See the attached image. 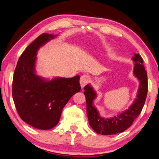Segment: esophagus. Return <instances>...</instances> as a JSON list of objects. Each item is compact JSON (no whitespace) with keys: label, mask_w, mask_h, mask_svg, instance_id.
<instances>
[{"label":"esophagus","mask_w":159,"mask_h":159,"mask_svg":"<svg viewBox=\"0 0 159 159\" xmlns=\"http://www.w3.org/2000/svg\"><path fill=\"white\" fill-rule=\"evenodd\" d=\"M89 80H90V77L86 75H82L80 77V85L82 86V88H84L86 84H88V82H89Z\"/></svg>","instance_id":"1"}]
</instances>
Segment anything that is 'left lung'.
I'll list each match as a JSON object with an SVG mask.
<instances>
[{"label": "left lung", "mask_w": 159, "mask_h": 159, "mask_svg": "<svg viewBox=\"0 0 159 159\" xmlns=\"http://www.w3.org/2000/svg\"><path fill=\"white\" fill-rule=\"evenodd\" d=\"M135 62L133 74L139 80V88L137 98L128 109L113 118L101 117L97 109L93 105V101L97 93L90 85L84 87V94L86 99V111L89 125L95 132L103 135H109L124 132L132 125L134 120L142 111L148 93V77L146 70L143 65V59L139 54L133 57Z\"/></svg>", "instance_id": "8db88e82"}]
</instances>
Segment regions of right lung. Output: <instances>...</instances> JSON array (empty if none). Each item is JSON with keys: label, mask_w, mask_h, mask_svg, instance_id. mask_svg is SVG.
Masks as SVG:
<instances>
[{"label": "right lung", "mask_w": 159, "mask_h": 159, "mask_svg": "<svg viewBox=\"0 0 159 159\" xmlns=\"http://www.w3.org/2000/svg\"><path fill=\"white\" fill-rule=\"evenodd\" d=\"M56 37L39 35L20 56L13 74L12 96L17 114L27 124L42 130L58 124L62 109L81 90L80 75L46 80L35 73L38 50Z\"/></svg>", "instance_id": "right-lung-1"}]
</instances>
